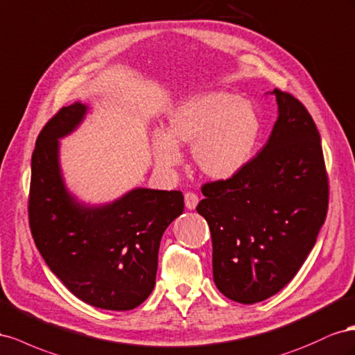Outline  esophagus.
<instances>
[{
    "label": "esophagus",
    "mask_w": 355,
    "mask_h": 355,
    "mask_svg": "<svg viewBox=\"0 0 355 355\" xmlns=\"http://www.w3.org/2000/svg\"><path fill=\"white\" fill-rule=\"evenodd\" d=\"M184 202H186L187 209H195L198 202H199V198L196 193H193V191H187V193L184 195Z\"/></svg>",
    "instance_id": "1"
}]
</instances>
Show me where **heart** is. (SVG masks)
Masks as SVG:
<instances>
[{"mask_svg":"<svg viewBox=\"0 0 355 355\" xmlns=\"http://www.w3.org/2000/svg\"><path fill=\"white\" fill-rule=\"evenodd\" d=\"M261 132L259 111L250 101L227 90L190 96L171 111L166 129L151 135V151L162 168L181 162L180 146H193L202 174L229 180L248 164Z\"/></svg>","mask_w":355,"mask_h":355,"instance_id":"b5f03b06","label":"heart"}]
</instances>
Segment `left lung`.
<instances>
[{"label": "left lung", "instance_id": "8db88e82", "mask_svg": "<svg viewBox=\"0 0 355 355\" xmlns=\"http://www.w3.org/2000/svg\"><path fill=\"white\" fill-rule=\"evenodd\" d=\"M278 119L259 155L235 177L202 186L196 211L212 239L217 288L244 305L296 275L324 225L329 180L320 132L299 99L273 89Z\"/></svg>", "mask_w": 355, "mask_h": 355}]
</instances>
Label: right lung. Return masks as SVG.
<instances>
[{
    "mask_svg": "<svg viewBox=\"0 0 355 355\" xmlns=\"http://www.w3.org/2000/svg\"><path fill=\"white\" fill-rule=\"evenodd\" d=\"M86 111L82 103L60 108L37 138L29 227L47 266L76 297L101 309L129 311L155 288L160 239L183 212L184 196L138 187L111 204H80L64 183L59 138L73 132Z\"/></svg>",
    "mask_w": 355,
    "mask_h": 355,
    "instance_id": "right-lung-1",
    "label": "right lung"
}]
</instances>
